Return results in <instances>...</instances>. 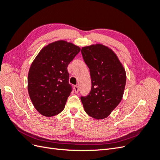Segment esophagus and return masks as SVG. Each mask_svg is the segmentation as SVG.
Returning a JSON list of instances; mask_svg holds the SVG:
<instances>
[{
	"mask_svg": "<svg viewBox=\"0 0 160 160\" xmlns=\"http://www.w3.org/2000/svg\"><path fill=\"white\" fill-rule=\"evenodd\" d=\"M73 88H74V91H75V93H78V92H79V87L77 86V85H75Z\"/></svg>",
	"mask_w": 160,
	"mask_h": 160,
	"instance_id": "obj_1",
	"label": "esophagus"
}]
</instances>
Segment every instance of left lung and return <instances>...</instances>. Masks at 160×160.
<instances>
[{"mask_svg": "<svg viewBox=\"0 0 160 160\" xmlns=\"http://www.w3.org/2000/svg\"><path fill=\"white\" fill-rule=\"evenodd\" d=\"M82 56L90 71L91 89L81 97L85 112L97 119L108 118L123 98L126 73L115 53L101 44L81 49Z\"/></svg>", "mask_w": 160, "mask_h": 160, "instance_id": "8db88e82", "label": "left lung"}]
</instances>
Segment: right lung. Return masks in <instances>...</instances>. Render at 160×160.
Listing matches in <instances>:
<instances>
[{"label":"right lung","mask_w":160,"mask_h":160,"mask_svg":"<svg viewBox=\"0 0 160 160\" xmlns=\"http://www.w3.org/2000/svg\"><path fill=\"white\" fill-rule=\"evenodd\" d=\"M80 47L63 40L43 47L32 61L28 74V92L35 108L45 117L64 109L72 88L67 67Z\"/></svg>","instance_id":"right-lung-1"}]
</instances>
